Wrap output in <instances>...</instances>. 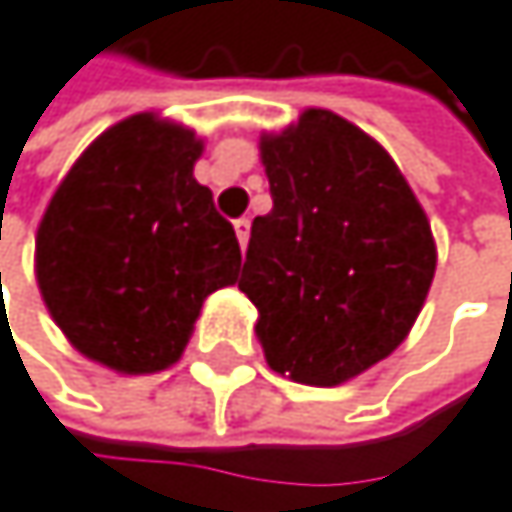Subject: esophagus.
<instances>
[{
  "instance_id": "34e87169",
  "label": "esophagus",
  "mask_w": 512,
  "mask_h": 512,
  "mask_svg": "<svg viewBox=\"0 0 512 512\" xmlns=\"http://www.w3.org/2000/svg\"><path fill=\"white\" fill-rule=\"evenodd\" d=\"M235 235H238V244L247 247V241H250V219L247 216L244 219H235Z\"/></svg>"
}]
</instances>
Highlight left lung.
Here are the masks:
<instances>
[{"instance_id":"obj_1","label":"left lung","mask_w":512,"mask_h":512,"mask_svg":"<svg viewBox=\"0 0 512 512\" xmlns=\"http://www.w3.org/2000/svg\"><path fill=\"white\" fill-rule=\"evenodd\" d=\"M259 152L274 207L253 219L238 287L274 372L342 385L409 336L437 271L430 222L394 158L329 109Z\"/></svg>"}]
</instances>
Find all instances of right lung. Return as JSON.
<instances>
[{
	"instance_id": "right-lung-1",
	"label": "right lung",
	"mask_w": 512,
	"mask_h": 512,
	"mask_svg": "<svg viewBox=\"0 0 512 512\" xmlns=\"http://www.w3.org/2000/svg\"><path fill=\"white\" fill-rule=\"evenodd\" d=\"M204 143L152 112L100 134L54 192L36 280L63 336L127 375L180 360L201 305L235 284L241 247L192 170Z\"/></svg>"
}]
</instances>
